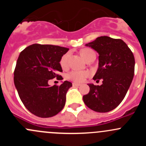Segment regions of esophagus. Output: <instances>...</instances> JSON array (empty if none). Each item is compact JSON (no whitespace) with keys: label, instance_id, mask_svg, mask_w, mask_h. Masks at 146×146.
I'll use <instances>...</instances> for the list:
<instances>
[{"label":"esophagus","instance_id":"34e87169","mask_svg":"<svg viewBox=\"0 0 146 146\" xmlns=\"http://www.w3.org/2000/svg\"><path fill=\"white\" fill-rule=\"evenodd\" d=\"M73 86H74V87H79V86H80V84L76 83V82H73Z\"/></svg>","mask_w":146,"mask_h":146}]
</instances>
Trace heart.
<instances>
[{
	"mask_svg": "<svg viewBox=\"0 0 146 146\" xmlns=\"http://www.w3.org/2000/svg\"><path fill=\"white\" fill-rule=\"evenodd\" d=\"M92 54H94V51L90 49V48H84L80 51V55L86 61L88 58L90 57V56ZM69 54H64L61 58V61H60V64L62 68L67 67L68 66V59ZM90 75L89 71L88 70H82V71H79V70H72L70 73H68L67 78L69 80H72L73 82H82L85 81V78L88 77V76Z\"/></svg>",
	"mask_w": 146,
	"mask_h": 146,
	"instance_id": "1",
	"label": "heart"
}]
</instances>
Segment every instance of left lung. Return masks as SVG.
Instances as JSON below:
<instances>
[{
	"mask_svg": "<svg viewBox=\"0 0 146 146\" xmlns=\"http://www.w3.org/2000/svg\"><path fill=\"white\" fill-rule=\"evenodd\" d=\"M85 46L99 54V66L93 80L102 79V84H88L90 92L83 96V102L93 111L108 112L126 96L134 75V56L123 40L107 36L98 37Z\"/></svg>",
	"mask_w": 146,
	"mask_h": 146,
	"instance_id": "8db88e82",
	"label": "left lung"
}]
</instances>
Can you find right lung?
Listing matches in <instances>:
<instances>
[{"instance_id":"1","label":"right lung","mask_w":146,"mask_h":146,"mask_svg":"<svg viewBox=\"0 0 146 146\" xmlns=\"http://www.w3.org/2000/svg\"><path fill=\"white\" fill-rule=\"evenodd\" d=\"M69 48L59 46L34 44L20 52L14 71V83L25 107L42 118L55 116L66 104L67 91L72 86L64 81L50 86L48 80L62 72L60 61Z\"/></svg>"}]
</instances>
